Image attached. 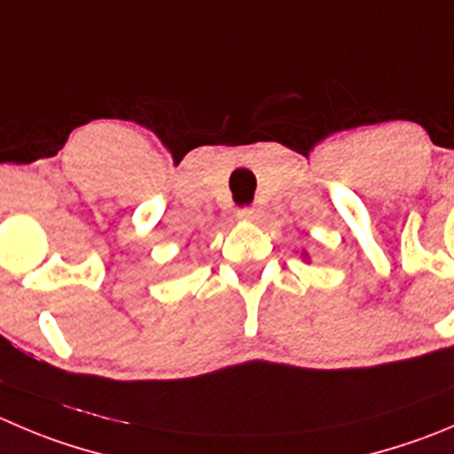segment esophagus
<instances>
[{
	"label": "esophagus",
	"instance_id": "34e87169",
	"mask_svg": "<svg viewBox=\"0 0 454 454\" xmlns=\"http://www.w3.org/2000/svg\"><path fill=\"white\" fill-rule=\"evenodd\" d=\"M258 215H261V209H258V207H240L239 209L240 220H258Z\"/></svg>",
	"mask_w": 454,
	"mask_h": 454
}]
</instances>
